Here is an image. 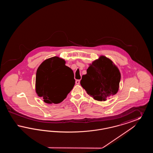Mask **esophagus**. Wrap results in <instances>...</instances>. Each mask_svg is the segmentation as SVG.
Masks as SVG:
<instances>
[{"label": "esophagus", "mask_w": 153, "mask_h": 153, "mask_svg": "<svg viewBox=\"0 0 153 153\" xmlns=\"http://www.w3.org/2000/svg\"><path fill=\"white\" fill-rule=\"evenodd\" d=\"M80 83V80H77L76 81V84L77 85H79Z\"/></svg>", "instance_id": "1"}]
</instances>
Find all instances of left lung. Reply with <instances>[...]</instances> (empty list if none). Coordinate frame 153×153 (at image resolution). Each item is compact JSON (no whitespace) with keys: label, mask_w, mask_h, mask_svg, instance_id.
Segmentation results:
<instances>
[{"label":"left lung","mask_w":153,"mask_h":153,"mask_svg":"<svg viewBox=\"0 0 153 153\" xmlns=\"http://www.w3.org/2000/svg\"><path fill=\"white\" fill-rule=\"evenodd\" d=\"M121 74L117 65L104 56L94 61L82 76L81 85L96 100L106 101L117 94Z\"/></svg>","instance_id":"1"}]
</instances>
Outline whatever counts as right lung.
Listing matches in <instances>:
<instances>
[{
    "label": "right lung",
    "mask_w": 153,
    "mask_h": 153,
    "mask_svg": "<svg viewBox=\"0 0 153 153\" xmlns=\"http://www.w3.org/2000/svg\"><path fill=\"white\" fill-rule=\"evenodd\" d=\"M65 61L53 57L44 61L37 69L36 78V94L48 104L62 102L73 89L75 80L73 71L65 65ZM65 78V82L63 79Z\"/></svg>",
    "instance_id": "1"
}]
</instances>
